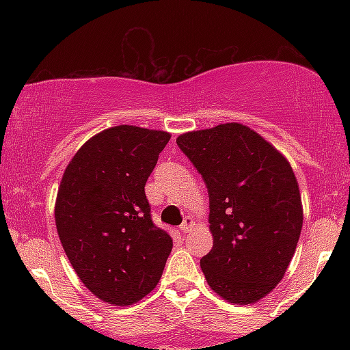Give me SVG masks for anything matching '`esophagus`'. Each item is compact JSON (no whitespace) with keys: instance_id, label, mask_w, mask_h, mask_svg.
Segmentation results:
<instances>
[{"instance_id":"1","label":"esophagus","mask_w":350,"mask_h":350,"mask_svg":"<svg viewBox=\"0 0 350 350\" xmlns=\"http://www.w3.org/2000/svg\"><path fill=\"white\" fill-rule=\"evenodd\" d=\"M192 226H194V219H192V217H186V219H184V222L180 224L179 228H180V232L187 234V232L192 228Z\"/></svg>"}]
</instances>
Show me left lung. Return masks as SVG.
Wrapping results in <instances>:
<instances>
[{
    "mask_svg": "<svg viewBox=\"0 0 350 350\" xmlns=\"http://www.w3.org/2000/svg\"><path fill=\"white\" fill-rule=\"evenodd\" d=\"M208 192L212 250L200 258L208 286L250 304L283 278L303 227L299 187L283 154L240 123L176 139Z\"/></svg>",
    "mask_w": 350,
    "mask_h": 350,
    "instance_id": "8db88e82",
    "label": "left lung"
}]
</instances>
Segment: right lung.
I'll list each match as a JSON object with an SVG mask.
<instances>
[{
  "mask_svg": "<svg viewBox=\"0 0 350 350\" xmlns=\"http://www.w3.org/2000/svg\"><path fill=\"white\" fill-rule=\"evenodd\" d=\"M170 138L131 124L108 128L75 152L60 180V243L82 283L108 304L128 306L154 290L171 253L144 194Z\"/></svg>",
  "mask_w": 350,
  "mask_h": 350,
  "instance_id": "right-lung-1",
  "label": "right lung"
}]
</instances>
